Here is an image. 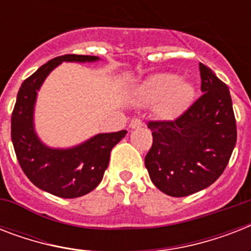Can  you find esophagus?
Returning <instances> with one entry per match:
<instances>
[{
	"instance_id": "1",
	"label": "esophagus",
	"mask_w": 251,
	"mask_h": 251,
	"mask_svg": "<svg viewBox=\"0 0 251 251\" xmlns=\"http://www.w3.org/2000/svg\"><path fill=\"white\" fill-rule=\"evenodd\" d=\"M129 126L131 129H138V127H142V126H143V121H142L141 118H133V120L130 121Z\"/></svg>"
}]
</instances>
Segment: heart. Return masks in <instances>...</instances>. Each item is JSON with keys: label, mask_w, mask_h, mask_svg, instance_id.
Returning <instances> with one entry per match:
<instances>
[{"label": "heart", "mask_w": 251, "mask_h": 251, "mask_svg": "<svg viewBox=\"0 0 251 251\" xmlns=\"http://www.w3.org/2000/svg\"><path fill=\"white\" fill-rule=\"evenodd\" d=\"M194 96V87L175 74H157L139 87L138 99L143 104L157 102V114L173 118L182 113Z\"/></svg>", "instance_id": "obj_1"}]
</instances>
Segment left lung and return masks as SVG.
<instances>
[{
	"instance_id": "8db88e82",
	"label": "left lung",
	"mask_w": 251,
	"mask_h": 251,
	"mask_svg": "<svg viewBox=\"0 0 251 251\" xmlns=\"http://www.w3.org/2000/svg\"><path fill=\"white\" fill-rule=\"evenodd\" d=\"M203 94L175 120L149 121L152 146L145 164L153 185L171 197L203 190L223 175L237 141L229 90L199 62Z\"/></svg>"
}]
</instances>
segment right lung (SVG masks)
<instances>
[{
  "label": "right lung",
  "instance_id": "right-lung-1",
  "mask_svg": "<svg viewBox=\"0 0 251 251\" xmlns=\"http://www.w3.org/2000/svg\"><path fill=\"white\" fill-rule=\"evenodd\" d=\"M98 57L65 54L48 61L22 83L11 114V141L22 171L41 190L61 198H78L88 194L101 182L109 164L110 151L126 130L99 134L70 150L45 147L33 131V105L37 90L49 73L62 61L86 62Z\"/></svg>",
  "mask_w": 251,
  "mask_h": 251
}]
</instances>
